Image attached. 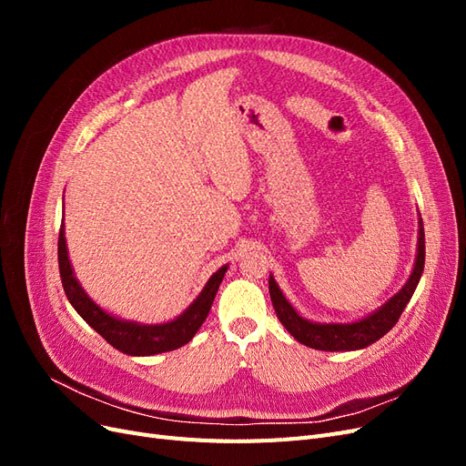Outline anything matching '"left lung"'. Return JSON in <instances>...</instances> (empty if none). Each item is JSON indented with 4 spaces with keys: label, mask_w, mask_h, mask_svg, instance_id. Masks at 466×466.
<instances>
[{
    "label": "left lung",
    "mask_w": 466,
    "mask_h": 466,
    "mask_svg": "<svg viewBox=\"0 0 466 466\" xmlns=\"http://www.w3.org/2000/svg\"><path fill=\"white\" fill-rule=\"evenodd\" d=\"M426 262V238H424V223L421 218L418 221V248H416V260L410 276H408L406 284L400 288L399 293L380 305L377 311L370 313L368 317H361L360 320L351 322H315L301 317L288 299L281 293L279 286L276 284L274 276L268 279V289H270V299L276 309V315L279 322L284 324L286 330L295 338V340L322 351H354L363 350L383 338L397 320L400 319L404 307L410 301L416 291L418 281L424 272Z\"/></svg>",
    "instance_id": "obj_1"
}]
</instances>
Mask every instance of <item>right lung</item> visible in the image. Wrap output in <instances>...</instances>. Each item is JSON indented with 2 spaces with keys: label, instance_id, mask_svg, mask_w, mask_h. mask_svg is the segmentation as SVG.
Instances as JSON below:
<instances>
[{
  "label": "right lung",
  "instance_id": "right-lung-1",
  "mask_svg": "<svg viewBox=\"0 0 466 466\" xmlns=\"http://www.w3.org/2000/svg\"><path fill=\"white\" fill-rule=\"evenodd\" d=\"M58 264L64 291L77 315L86 320L93 330L101 334L112 348H116L122 354L128 356H155L188 344L194 334L202 327V322L206 320L211 303L216 299L221 279L229 268V264L221 266L219 270L208 279V284L204 286L198 298H196L188 305L187 311L180 313L177 319L161 324H142L106 313L105 309L98 307L86 293V289L81 288L74 274L72 262H69L67 257L64 221L58 237Z\"/></svg>",
  "mask_w": 466,
  "mask_h": 466
}]
</instances>
